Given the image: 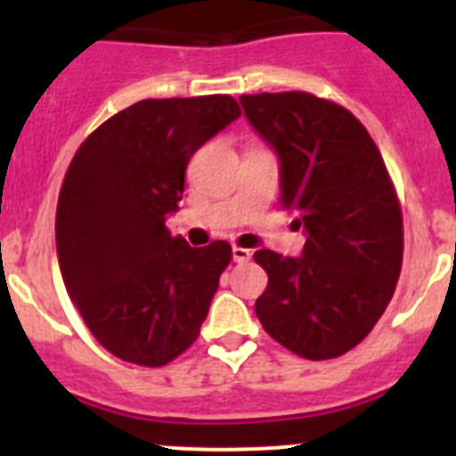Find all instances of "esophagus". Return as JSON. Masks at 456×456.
Listing matches in <instances>:
<instances>
[{
  "label": "esophagus",
  "instance_id": "esophagus-1",
  "mask_svg": "<svg viewBox=\"0 0 456 456\" xmlns=\"http://www.w3.org/2000/svg\"><path fill=\"white\" fill-rule=\"evenodd\" d=\"M232 260H235V263H248V260H251V251L241 247H232Z\"/></svg>",
  "mask_w": 456,
  "mask_h": 456
}]
</instances>
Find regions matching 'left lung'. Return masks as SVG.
I'll return each mask as SVG.
<instances>
[{
  "mask_svg": "<svg viewBox=\"0 0 456 456\" xmlns=\"http://www.w3.org/2000/svg\"><path fill=\"white\" fill-rule=\"evenodd\" d=\"M281 157V208L308 232L304 256L260 248L269 283L256 301L265 331L308 361H329L363 340L393 299L404 225L384 157L365 125L305 91L240 98Z\"/></svg>",
  "mask_w": 456,
  "mask_h": 456,
  "instance_id": "1",
  "label": "left lung"
}]
</instances>
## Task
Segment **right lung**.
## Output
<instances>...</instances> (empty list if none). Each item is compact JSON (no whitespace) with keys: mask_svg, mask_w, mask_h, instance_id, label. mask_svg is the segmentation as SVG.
<instances>
[{"mask_svg":"<svg viewBox=\"0 0 456 456\" xmlns=\"http://www.w3.org/2000/svg\"><path fill=\"white\" fill-rule=\"evenodd\" d=\"M240 114L231 95L141 100L72 157L56 203L59 267L88 331L120 361L162 368L199 338L232 248H191L167 216L193 152Z\"/></svg>","mask_w":456,"mask_h":456,"instance_id":"add662e5","label":"right lung"}]
</instances>
